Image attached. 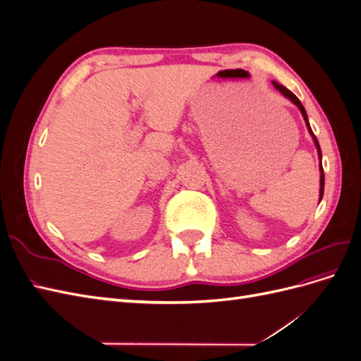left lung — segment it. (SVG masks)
<instances>
[{
	"instance_id": "8db88e82",
	"label": "left lung",
	"mask_w": 361,
	"mask_h": 361,
	"mask_svg": "<svg viewBox=\"0 0 361 361\" xmlns=\"http://www.w3.org/2000/svg\"><path fill=\"white\" fill-rule=\"evenodd\" d=\"M272 84H274V87H276V89L281 93V94H285L286 97H289V99L295 104V105H297L298 108H300V111H301V114H302V117H304V120H305V125H307V128H309V130H310V134H312V137H313V140H314V145H316V147H318V154H319V158H322V154H321V147H319V143H318V138H316L314 137V134L312 133V128H310V125H309V120H307V114H305V110H304V106H302V104L300 102V99H298V97L297 96H295L290 90H288L286 89V87H283L281 84H279V82H272ZM319 169H321V197H322V195H324V169H322V164H321V166H319Z\"/></svg>"
}]
</instances>
